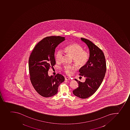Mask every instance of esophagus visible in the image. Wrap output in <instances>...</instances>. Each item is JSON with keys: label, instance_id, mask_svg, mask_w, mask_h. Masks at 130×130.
<instances>
[{"label": "esophagus", "instance_id": "34e87169", "mask_svg": "<svg viewBox=\"0 0 130 130\" xmlns=\"http://www.w3.org/2000/svg\"><path fill=\"white\" fill-rule=\"evenodd\" d=\"M70 80V78L69 77H65V80Z\"/></svg>", "mask_w": 130, "mask_h": 130}]
</instances>
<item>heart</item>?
<instances>
[{"label": "heart", "instance_id": "obj_1", "mask_svg": "<svg viewBox=\"0 0 130 130\" xmlns=\"http://www.w3.org/2000/svg\"><path fill=\"white\" fill-rule=\"evenodd\" d=\"M64 51L73 57V62L79 68H82L88 63L90 57L89 52L84 50V48L77 43H72L66 46L64 48ZM63 53L60 50L56 52L55 60L57 62H61L62 60ZM76 69L74 66H65L63 68V71L66 75H70L72 72Z\"/></svg>", "mask_w": 130, "mask_h": 130}]
</instances>
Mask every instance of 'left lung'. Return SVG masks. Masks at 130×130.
<instances>
[{
  "label": "left lung",
  "mask_w": 130,
  "mask_h": 130,
  "mask_svg": "<svg viewBox=\"0 0 130 130\" xmlns=\"http://www.w3.org/2000/svg\"><path fill=\"white\" fill-rule=\"evenodd\" d=\"M81 40L88 45L90 57L86 66L79 70L80 76L86 78L84 83L75 79L78 87L73 90V93L82 99L88 98L97 91L101 84L106 71V64L103 52L91 41L86 39Z\"/></svg>",
  "instance_id": "obj_1"
}]
</instances>
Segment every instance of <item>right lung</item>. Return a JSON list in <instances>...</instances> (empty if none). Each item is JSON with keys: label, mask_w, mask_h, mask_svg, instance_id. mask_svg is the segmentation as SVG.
Instances as JSON below:
<instances>
[{"label": "right lung", "mask_w": 130, "mask_h": 130, "mask_svg": "<svg viewBox=\"0 0 130 130\" xmlns=\"http://www.w3.org/2000/svg\"><path fill=\"white\" fill-rule=\"evenodd\" d=\"M65 40L60 36L47 37L35 45L29 59L30 80L34 89L39 95L48 98L57 93L60 84L64 77L61 74L49 76L48 71L55 65L56 47Z\"/></svg>", "instance_id": "add662e5"}]
</instances>
